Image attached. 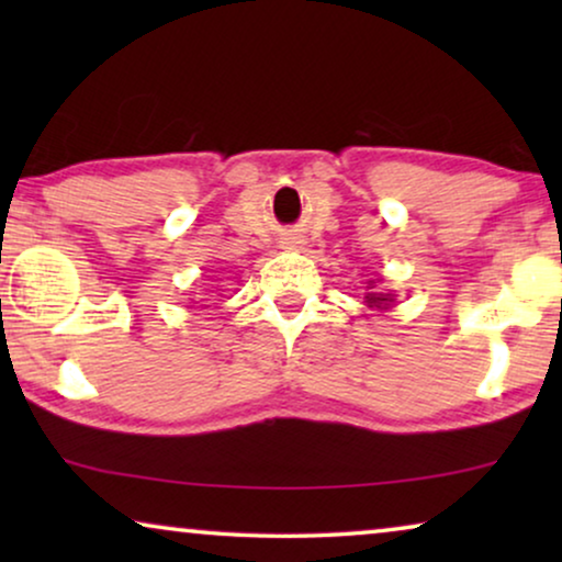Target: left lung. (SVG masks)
<instances>
[{
	"instance_id": "1",
	"label": "left lung",
	"mask_w": 562,
	"mask_h": 562,
	"mask_svg": "<svg viewBox=\"0 0 562 562\" xmlns=\"http://www.w3.org/2000/svg\"><path fill=\"white\" fill-rule=\"evenodd\" d=\"M373 283L375 281H371V294H366V304L371 306V310H389L391 304H394V296L391 294H381V291H373Z\"/></svg>"
}]
</instances>
